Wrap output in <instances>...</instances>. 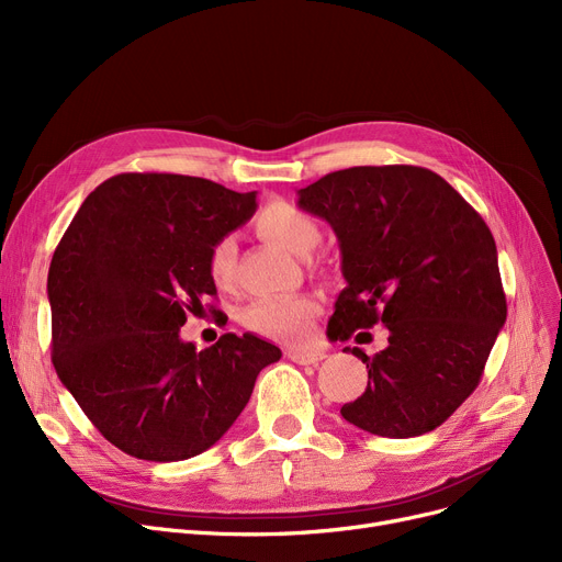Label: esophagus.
<instances>
[{
    "mask_svg": "<svg viewBox=\"0 0 562 562\" xmlns=\"http://www.w3.org/2000/svg\"><path fill=\"white\" fill-rule=\"evenodd\" d=\"M286 358L296 364H318L323 360L321 350H289Z\"/></svg>",
    "mask_w": 562,
    "mask_h": 562,
    "instance_id": "34e87169",
    "label": "esophagus"
}]
</instances>
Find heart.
Returning <instances> with one entry per match:
<instances>
[{
	"label": "heart",
	"instance_id": "obj_1",
	"mask_svg": "<svg viewBox=\"0 0 562 562\" xmlns=\"http://www.w3.org/2000/svg\"><path fill=\"white\" fill-rule=\"evenodd\" d=\"M257 229L282 248L310 255L321 241L318 223L299 206L289 202H271L257 216ZM236 269V244L232 236L221 239L210 248L206 271L218 286H229ZM316 314V303L305 296H269L259 299L246 310V326L263 337L296 341L307 335L310 323Z\"/></svg>",
	"mask_w": 562,
	"mask_h": 562
}]
</instances>
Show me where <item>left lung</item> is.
<instances>
[{
  "mask_svg": "<svg viewBox=\"0 0 562 562\" xmlns=\"http://www.w3.org/2000/svg\"><path fill=\"white\" fill-rule=\"evenodd\" d=\"M299 206L326 218L339 239L346 289L328 323L330 341L375 323L390 333L373 358L352 348L369 382L341 417L392 439L435 430L479 387L506 323L490 227L447 180L419 166L330 172L299 191Z\"/></svg>",
  "mask_w": 562,
  "mask_h": 562,
  "instance_id": "8db88e82",
  "label": "left lung"
}]
</instances>
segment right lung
<instances>
[{"label":"right lung","mask_w":562,"mask_h":562,"mask_svg":"<svg viewBox=\"0 0 562 562\" xmlns=\"http://www.w3.org/2000/svg\"><path fill=\"white\" fill-rule=\"evenodd\" d=\"M255 198L202 177L123 172L83 200L54 250V369L127 456L177 462L214 447L259 371L282 358L250 333L204 350L180 337L187 316L216 296L210 248L255 214Z\"/></svg>","instance_id":"obj_1"}]
</instances>
